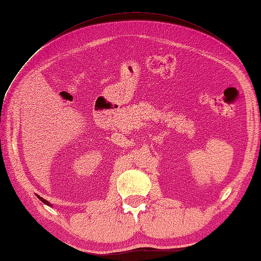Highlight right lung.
Listing matches in <instances>:
<instances>
[{"mask_svg": "<svg viewBox=\"0 0 261 261\" xmlns=\"http://www.w3.org/2000/svg\"><path fill=\"white\" fill-rule=\"evenodd\" d=\"M37 197H38V198H39V199H40V200H41V201H42L43 203H45V204H48V206L52 207V204H51V203H50V202H49L48 200H45V199H43V198H42V197H40V196H39V195H37Z\"/></svg>", "mask_w": 261, "mask_h": 261, "instance_id": "obj_1", "label": "right lung"}]
</instances>
